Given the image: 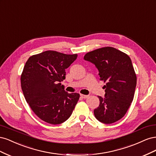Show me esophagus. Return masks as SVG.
Wrapping results in <instances>:
<instances>
[{"instance_id":"34e87169","label":"esophagus","mask_w":156,"mask_h":156,"mask_svg":"<svg viewBox=\"0 0 156 156\" xmlns=\"http://www.w3.org/2000/svg\"><path fill=\"white\" fill-rule=\"evenodd\" d=\"M81 98H83L84 99H87L89 97L88 95H83V94H81Z\"/></svg>"}]
</instances>
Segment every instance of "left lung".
I'll return each mask as SVG.
<instances>
[{
    "mask_svg": "<svg viewBox=\"0 0 156 156\" xmlns=\"http://www.w3.org/2000/svg\"><path fill=\"white\" fill-rule=\"evenodd\" d=\"M84 59L96 66L100 80L106 83L105 98L94 111L96 119L112 124L123 117L133 101L136 77L129 56L111 47L88 52Z\"/></svg>",
    "mask_w": 156,
    "mask_h": 156,
    "instance_id": "8db88e82",
    "label": "left lung"
}]
</instances>
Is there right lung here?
<instances>
[{"label":"right lung","mask_w":156,"mask_h":156,"mask_svg":"<svg viewBox=\"0 0 156 156\" xmlns=\"http://www.w3.org/2000/svg\"><path fill=\"white\" fill-rule=\"evenodd\" d=\"M77 57L46 51L31 56L25 65L21 76L23 95L36 115L47 123L67 120L79 100V94H68L60 83L66 79L65 69Z\"/></svg>","instance_id":"1"}]
</instances>
